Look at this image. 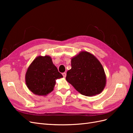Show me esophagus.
<instances>
[{
	"label": "esophagus",
	"instance_id": "obj_1",
	"mask_svg": "<svg viewBox=\"0 0 133 133\" xmlns=\"http://www.w3.org/2000/svg\"><path fill=\"white\" fill-rule=\"evenodd\" d=\"M62 75H63L64 78H65V77H66V73H62Z\"/></svg>",
	"mask_w": 133,
	"mask_h": 133
}]
</instances>
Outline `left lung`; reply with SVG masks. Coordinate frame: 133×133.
<instances>
[{
  "label": "left lung",
  "mask_w": 133,
  "mask_h": 133,
  "mask_svg": "<svg viewBox=\"0 0 133 133\" xmlns=\"http://www.w3.org/2000/svg\"><path fill=\"white\" fill-rule=\"evenodd\" d=\"M71 69L66 80L80 94L92 96L103 91L107 83L103 65L95 56L82 51L71 58Z\"/></svg>",
  "instance_id": "8db88e82"
}]
</instances>
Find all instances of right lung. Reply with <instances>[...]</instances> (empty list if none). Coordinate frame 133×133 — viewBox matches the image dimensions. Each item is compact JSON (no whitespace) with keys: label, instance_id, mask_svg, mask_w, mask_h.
I'll list each match as a JSON object with an SVG mask.
<instances>
[{"label":"right lung","instance_id":"right-lung-1","mask_svg":"<svg viewBox=\"0 0 133 133\" xmlns=\"http://www.w3.org/2000/svg\"><path fill=\"white\" fill-rule=\"evenodd\" d=\"M49 55L38 56L28 68L25 83L33 94L46 96L53 90L56 80L63 78Z\"/></svg>","mask_w":133,"mask_h":133}]
</instances>
